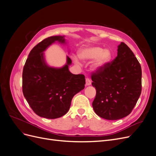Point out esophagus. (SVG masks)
<instances>
[{
	"label": "esophagus",
	"instance_id": "esophagus-1",
	"mask_svg": "<svg viewBox=\"0 0 156 156\" xmlns=\"http://www.w3.org/2000/svg\"><path fill=\"white\" fill-rule=\"evenodd\" d=\"M91 84V81L89 78H86V86H89Z\"/></svg>",
	"mask_w": 156,
	"mask_h": 156
}]
</instances>
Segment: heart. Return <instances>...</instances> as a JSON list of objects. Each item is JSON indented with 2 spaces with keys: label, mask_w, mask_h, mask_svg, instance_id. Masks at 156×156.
<instances>
[{
  "label": "heart",
  "mask_w": 156,
  "mask_h": 156,
  "mask_svg": "<svg viewBox=\"0 0 156 156\" xmlns=\"http://www.w3.org/2000/svg\"><path fill=\"white\" fill-rule=\"evenodd\" d=\"M79 57L83 60L94 59L92 63V69L94 71H100L110 62L112 58V54L110 50L103 49L100 47L87 46L80 50ZM74 60L76 63H79L77 58L75 57Z\"/></svg>",
  "instance_id": "b5f03b06"
}]
</instances>
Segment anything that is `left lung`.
Here are the masks:
<instances>
[{"label":"left lung","instance_id":"left-lung-1","mask_svg":"<svg viewBox=\"0 0 156 156\" xmlns=\"http://www.w3.org/2000/svg\"><path fill=\"white\" fill-rule=\"evenodd\" d=\"M96 95L94 111L107 120H119L129 115L142 90V70L132 51L124 42L118 46L117 56L100 71L92 74Z\"/></svg>","mask_w":156,"mask_h":156}]
</instances>
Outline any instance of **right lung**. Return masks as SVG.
I'll return each instance as SVG.
<instances>
[{
	"instance_id": "1",
	"label": "right lung",
	"mask_w": 156,
	"mask_h": 156,
	"mask_svg": "<svg viewBox=\"0 0 156 156\" xmlns=\"http://www.w3.org/2000/svg\"><path fill=\"white\" fill-rule=\"evenodd\" d=\"M56 41L66 44L64 36L47 37L30 51L23 70V93L26 100L37 115L49 119L66 114L73 97L85 84L84 75L69 71L72 60L68 56L66 64L60 68L46 64L44 51Z\"/></svg>"
}]
</instances>
